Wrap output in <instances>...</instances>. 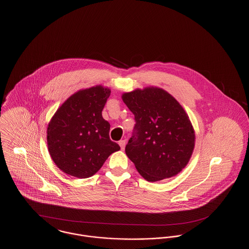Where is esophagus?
I'll list each match as a JSON object with an SVG mask.
<instances>
[{
	"instance_id": "esophagus-1",
	"label": "esophagus",
	"mask_w": 249,
	"mask_h": 249,
	"mask_svg": "<svg viewBox=\"0 0 249 249\" xmlns=\"http://www.w3.org/2000/svg\"><path fill=\"white\" fill-rule=\"evenodd\" d=\"M119 144L120 145V148L123 150L124 147H125V144H126V140H120L119 142Z\"/></svg>"
}]
</instances>
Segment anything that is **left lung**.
Listing matches in <instances>:
<instances>
[{
    "label": "left lung",
    "instance_id": "8db88e82",
    "mask_svg": "<svg viewBox=\"0 0 249 249\" xmlns=\"http://www.w3.org/2000/svg\"><path fill=\"white\" fill-rule=\"evenodd\" d=\"M136 121L125 152L149 182L176 177L189 163L195 131L182 106L158 87L136 89L121 96Z\"/></svg>",
    "mask_w": 249,
    "mask_h": 249
}]
</instances>
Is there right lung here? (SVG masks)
I'll return each mask as SVG.
<instances>
[{
    "instance_id": "1",
    "label": "right lung",
    "mask_w": 249,
    "mask_h": 249,
    "mask_svg": "<svg viewBox=\"0 0 249 249\" xmlns=\"http://www.w3.org/2000/svg\"><path fill=\"white\" fill-rule=\"evenodd\" d=\"M111 89L102 85L71 95L56 111L47 130L48 152L63 173L92 177L120 149L110 140V124L102 116Z\"/></svg>"
}]
</instances>
